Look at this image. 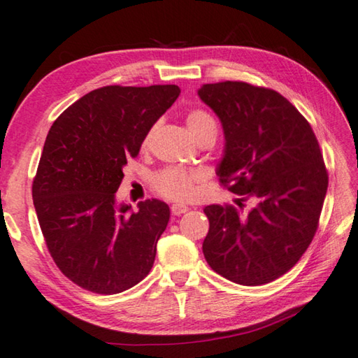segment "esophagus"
<instances>
[{
    "instance_id": "obj_1",
    "label": "esophagus",
    "mask_w": 358,
    "mask_h": 358,
    "mask_svg": "<svg viewBox=\"0 0 358 358\" xmlns=\"http://www.w3.org/2000/svg\"><path fill=\"white\" fill-rule=\"evenodd\" d=\"M189 210L186 207V205H181V203H173L172 207H171V211H172V215L173 216H180V215H183V213H186V211Z\"/></svg>"
}]
</instances>
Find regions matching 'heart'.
I'll list each match as a JSON object with an SVG mask.
<instances>
[{
    "label": "heart",
    "mask_w": 358,
    "mask_h": 358,
    "mask_svg": "<svg viewBox=\"0 0 358 358\" xmlns=\"http://www.w3.org/2000/svg\"><path fill=\"white\" fill-rule=\"evenodd\" d=\"M186 126L197 142L207 136L216 137L217 134V124L215 118L207 110H201V108H196V110L187 113ZM151 136H153V129L145 137L143 147H148ZM201 181V173L185 171V169L178 167H167L153 175L151 185H153V189L159 196L169 199V201L189 202L199 194Z\"/></svg>",
    "instance_id": "b5f03b06"
}]
</instances>
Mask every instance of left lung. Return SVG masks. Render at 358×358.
<instances>
[{
	"label": "left lung",
	"instance_id": "obj_1",
	"mask_svg": "<svg viewBox=\"0 0 358 358\" xmlns=\"http://www.w3.org/2000/svg\"><path fill=\"white\" fill-rule=\"evenodd\" d=\"M199 98L220 118L226 147L220 181L252 207L203 208L202 251L217 275L241 286L275 281L313 241L329 186L319 142L306 118L275 90L246 82L207 83Z\"/></svg>",
	"mask_w": 358,
	"mask_h": 358
}]
</instances>
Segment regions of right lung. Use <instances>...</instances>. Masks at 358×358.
I'll list each match as a JSON object with an SVG mask.
<instances>
[{
    "instance_id": "add662e5",
    "label": "right lung",
    "mask_w": 358,
    "mask_h": 358,
    "mask_svg": "<svg viewBox=\"0 0 358 358\" xmlns=\"http://www.w3.org/2000/svg\"><path fill=\"white\" fill-rule=\"evenodd\" d=\"M180 96L177 85L93 90L53 121L33 181L42 235L62 273L90 292L113 295L150 273L169 205H117L123 167Z\"/></svg>"
}]
</instances>
